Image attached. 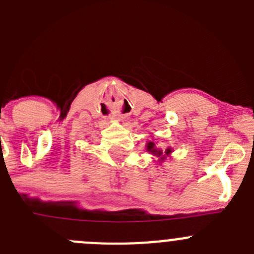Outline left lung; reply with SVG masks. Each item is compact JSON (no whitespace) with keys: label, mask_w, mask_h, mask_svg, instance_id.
<instances>
[{"label":"left lung","mask_w":254,"mask_h":254,"mask_svg":"<svg viewBox=\"0 0 254 254\" xmlns=\"http://www.w3.org/2000/svg\"><path fill=\"white\" fill-rule=\"evenodd\" d=\"M146 150L148 151V152L152 153L153 156H157V157H160V161H163L166 158V156H170L171 153H172V150L171 148H167V150L163 152L162 150H160V148L156 147L155 142L152 141H148L146 143Z\"/></svg>","instance_id":"obj_1"}]
</instances>
